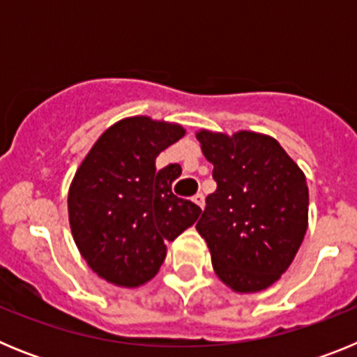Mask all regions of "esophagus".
Segmentation results:
<instances>
[{"label":"esophagus","instance_id":"1","mask_svg":"<svg viewBox=\"0 0 357 357\" xmlns=\"http://www.w3.org/2000/svg\"><path fill=\"white\" fill-rule=\"evenodd\" d=\"M193 202H195V204H197L198 207H200V209H204V206H206V200H204V195H202V193L195 195Z\"/></svg>","mask_w":357,"mask_h":357}]
</instances>
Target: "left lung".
<instances>
[{"label": "left lung", "mask_w": 357, "mask_h": 357, "mask_svg": "<svg viewBox=\"0 0 357 357\" xmlns=\"http://www.w3.org/2000/svg\"><path fill=\"white\" fill-rule=\"evenodd\" d=\"M216 191L197 223L214 273L236 293L270 288L295 259L307 230L305 175L273 137L197 132Z\"/></svg>", "instance_id": "1"}]
</instances>
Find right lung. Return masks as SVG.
I'll list each match as a JSON object with an SVG mask.
<instances>
[{
  "mask_svg": "<svg viewBox=\"0 0 357 357\" xmlns=\"http://www.w3.org/2000/svg\"><path fill=\"white\" fill-rule=\"evenodd\" d=\"M182 125L132 116L107 128L75 173L68 193L71 234L89 268L110 284L137 288L157 275L173 241L202 209L173 195L181 166L157 169Z\"/></svg>",
  "mask_w": 357,
  "mask_h": 357,
  "instance_id": "right-lung-1",
  "label": "right lung"
}]
</instances>
